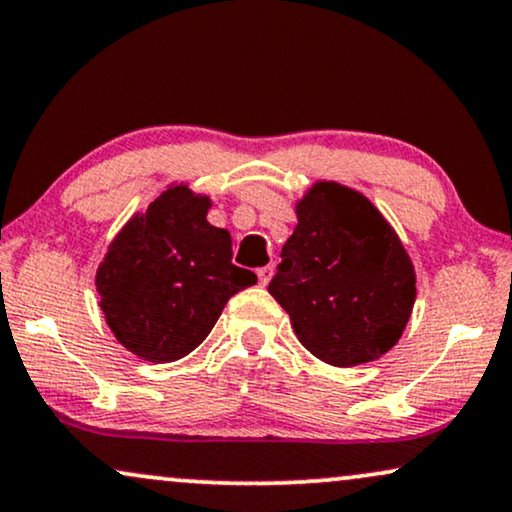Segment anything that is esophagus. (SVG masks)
<instances>
[{"label":"esophagus","mask_w":512,"mask_h":512,"mask_svg":"<svg viewBox=\"0 0 512 512\" xmlns=\"http://www.w3.org/2000/svg\"><path fill=\"white\" fill-rule=\"evenodd\" d=\"M271 276H274V264H267V267L257 269V278H260V286H267L271 281Z\"/></svg>","instance_id":"obj_1"}]
</instances>
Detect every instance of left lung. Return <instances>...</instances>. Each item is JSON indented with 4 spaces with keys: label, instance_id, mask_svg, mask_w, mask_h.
<instances>
[{
    "label": "left lung",
    "instance_id": "left-lung-1",
    "mask_svg": "<svg viewBox=\"0 0 512 512\" xmlns=\"http://www.w3.org/2000/svg\"><path fill=\"white\" fill-rule=\"evenodd\" d=\"M269 293L316 359L349 368L397 345L416 302V271L361 193L319 181L297 203Z\"/></svg>",
    "mask_w": 512,
    "mask_h": 512
}]
</instances>
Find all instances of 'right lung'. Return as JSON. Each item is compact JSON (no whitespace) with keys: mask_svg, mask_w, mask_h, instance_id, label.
Returning <instances> with one entry per match:
<instances>
[{"mask_svg":"<svg viewBox=\"0 0 512 512\" xmlns=\"http://www.w3.org/2000/svg\"><path fill=\"white\" fill-rule=\"evenodd\" d=\"M208 196L179 184L122 226L96 271L99 307L122 347L165 364L208 338L229 297L257 276L231 262V236L208 222Z\"/></svg>","mask_w":512,"mask_h":512,"instance_id":"add662e5","label":"right lung"}]
</instances>
